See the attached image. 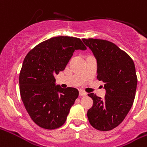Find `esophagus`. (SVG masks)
Segmentation results:
<instances>
[{"label": "esophagus", "mask_w": 147, "mask_h": 147, "mask_svg": "<svg viewBox=\"0 0 147 147\" xmlns=\"http://www.w3.org/2000/svg\"><path fill=\"white\" fill-rule=\"evenodd\" d=\"M79 96H87V93H86V92H85L84 91H82V90H79Z\"/></svg>", "instance_id": "obj_1"}]
</instances>
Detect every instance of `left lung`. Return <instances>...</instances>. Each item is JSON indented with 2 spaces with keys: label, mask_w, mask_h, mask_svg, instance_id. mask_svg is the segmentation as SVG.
<instances>
[{
  "label": "left lung",
  "mask_w": 147,
  "mask_h": 147,
  "mask_svg": "<svg viewBox=\"0 0 147 147\" xmlns=\"http://www.w3.org/2000/svg\"><path fill=\"white\" fill-rule=\"evenodd\" d=\"M97 60V78L104 82L105 98L88 96L93 105L87 112L92 126L101 131L118 126L130 110L136 96L137 77L133 59L113 42L102 39H82Z\"/></svg>",
  "instance_id": "8db88e82"
}]
</instances>
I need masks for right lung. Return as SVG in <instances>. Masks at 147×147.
I'll use <instances>...</instances> for the list:
<instances>
[{"mask_svg": "<svg viewBox=\"0 0 147 147\" xmlns=\"http://www.w3.org/2000/svg\"><path fill=\"white\" fill-rule=\"evenodd\" d=\"M81 39L68 36L51 38L27 54L19 76L22 102L31 119L46 129L65 123L78 96V89L55 85V75L63 71L76 50H86Z\"/></svg>", "mask_w": 147, "mask_h": 147, "instance_id": "right-lung-1", "label": "right lung"}]
</instances>
